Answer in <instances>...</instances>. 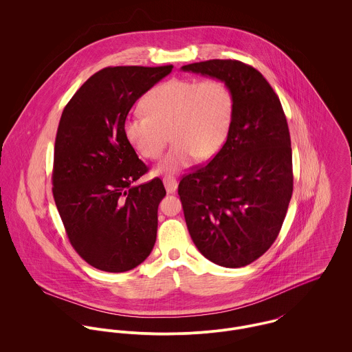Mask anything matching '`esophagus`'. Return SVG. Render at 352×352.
Wrapping results in <instances>:
<instances>
[{
    "label": "esophagus",
    "mask_w": 352,
    "mask_h": 352,
    "mask_svg": "<svg viewBox=\"0 0 352 352\" xmlns=\"http://www.w3.org/2000/svg\"><path fill=\"white\" fill-rule=\"evenodd\" d=\"M164 186H165V190L168 194H172L177 190V180L175 177H170V176H166L164 177Z\"/></svg>",
    "instance_id": "esophagus-1"
}]
</instances>
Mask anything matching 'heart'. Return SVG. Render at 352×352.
<instances>
[{
	"label": "heart",
	"mask_w": 352,
	"mask_h": 352,
	"mask_svg": "<svg viewBox=\"0 0 352 352\" xmlns=\"http://www.w3.org/2000/svg\"><path fill=\"white\" fill-rule=\"evenodd\" d=\"M142 109L124 120V135L146 158L165 149L168 131L173 146L158 165V172L175 173L194 162L214 157L230 131L234 99L230 88L218 78L201 81L172 78L153 88Z\"/></svg>",
	"instance_id": "obj_1"
}]
</instances>
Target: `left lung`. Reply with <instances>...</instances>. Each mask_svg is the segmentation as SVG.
Segmentation results:
<instances>
[{
	"mask_svg": "<svg viewBox=\"0 0 352 352\" xmlns=\"http://www.w3.org/2000/svg\"><path fill=\"white\" fill-rule=\"evenodd\" d=\"M182 70L222 80L234 99L222 149L180 180L186 223L206 258L244 267L274 244L293 195L287 120L268 81L250 65L210 59Z\"/></svg>",
	"mask_w": 352,
	"mask_h": 352,
	"instance_id": "1",
	"label": "left lung"
}]
</instances>
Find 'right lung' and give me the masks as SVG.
I'll use <instances>...</instances> for the list:
<instances>
[{
	"mask_svg": "<svg viewBox=\"0 0 352 352\" xmlns=\"http://www.w3.org/2000/svg\"><path fill=\"white\" fill-rule=\"evenodd\" d=\"M173 66L105 67L66 104L54 148L52 195L69 241L92 267L124 272L154 247L166 191L124 135L129 111Z\"/></svg>",
	"mask_w": 352,
	"mask_h": 352,
	"instance_id": "1",
	"label": "right lung"
}]
</instances>
